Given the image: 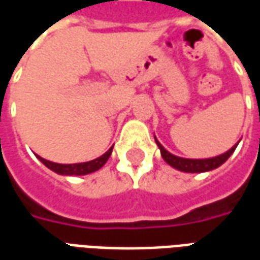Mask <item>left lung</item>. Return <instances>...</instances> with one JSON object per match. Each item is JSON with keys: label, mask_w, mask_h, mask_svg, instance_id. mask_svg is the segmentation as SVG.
I'll return each instance as SVG.
<instances>
[{"label": "left lung", "mask_w": 260, "mask_h": 260, "mask_svg": "<svg viewBox=\"0 0 260 260\" xmlns=\"http://www.w3.org/2000/svg\"><path fill=\"white\" fill-rule=\"evenodd\" d=\"M156 139V136H154ZM156 143H157L158 149H160V153H161V157L164 158V161L167 164H170L171 167L180 170V171H184V173H205V171H210V170H214L220 167L221 164L225 163L229 157L234 153L235 147L238 146V143L234 145V146L230 149L229 152L223 153L220 156H216V157L210 158H182L178 157V156H174L170 152H167L161 143L156 139Z\"/></svg>", "instance_id": "1"}]
</instances>
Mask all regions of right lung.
<instances>
[{"instance_id": "add662e5", "label": "right lung", "mask_w": 260, "mask_h": 260, "mask_svg": "<svg viewBox=\"0 0 260 260\" xmlns=\"http://www.w3.org/2000/svg\"><path fill=\"white\" fill-rule=\"evenodd\" d=\"M111 152H113V147H110L107 152L104 153L103 156H100V157L94 158V160H90V161H86V163L76 164L53 163V161H48V160L40 157V156H37V158H39L46 167H48L50 170H53L54 173H57V174L59 175H86L102 169L103 166L106 164V161L108 160V157L111 156Z\"/></svg>"}]
</instances>
